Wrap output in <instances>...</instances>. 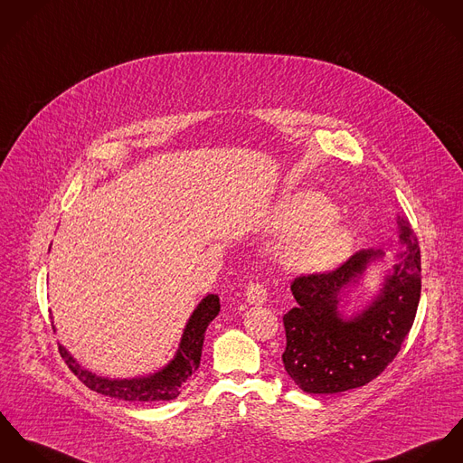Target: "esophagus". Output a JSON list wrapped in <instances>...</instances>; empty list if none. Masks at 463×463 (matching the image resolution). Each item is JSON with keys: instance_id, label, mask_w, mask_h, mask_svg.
<instances>
[{"instance_id": "esophagus-1", "label": "esophagus", "mask_w": 463, "mask_h": 463, "mask_svg": "<svg viewBox=\"0 0 463 463\" xmlns=\"http://www.w3.org/2000/svg\"><path fill=\"white\" fill-rule=\"evenodd\" d=\"M268 300V288L262 282H252L247 289V302L252 306H262Z\"/></svg>"}]
</instances>
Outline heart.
Instances as JSON below:
<instances>
[{
    "label": "heart",
    "instance_id": "heart-1",
    "mask_svg": "<svg viewBox=\"0 0 463 463\" xmlns=\"http://www.w3.org/2000/svg\"><path fill=\"white\" fill-rule=\"evenodd\" d=\"M335 206L319 194H304L293 199L284 211V223L300 232L286 250L284 262L300 271H325L343 262L352 250V234L332 223Z\"/></svg>",
    "mask_w": 463,
    "mask_h": 463
}]
</instances>
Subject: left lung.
I'll use <instances>...</instances> for the list:
<instances>
[{"instance_id": "left-lung-1", "label": "left lung", "mask_w": 463, "mask_h": 463, "mask_svg": "<svg viewBox=\"0 0 463 463\" xmlns=\"http://www.w3.org/2000/svg\"><path fill=\"white\" fill-rule=\"evenodd\" d=\"M405 250L380 295L352 319L339 314L341 291L355 282L380 250H359L330 271L304 273L291 282L297 307L284 314L282 362L308 394L357 389L394 360L411 332L420 298V250L411 227L400 220Z\"/></svg>"}]
</instances>
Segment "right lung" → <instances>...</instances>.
Returning a JSON list of instances; mask_svg holds the SVG:
<instances>
[{"label": "right lung", "instance_id": "1", "mask_svg": "<svg viewBox=\"0 0 463 463\" xmlns=\"http://www.w3.org/2000/svg\"><path fill=\"white\" fill-rule=\"evenodd\" d=\"M220 312V298L218 295H207L206 298L197 306L192 314L177 355L165 369L157 371L151 376L133 378V380H108L96 376L94 373L83 369L76 360L69 355V352L60 345L58 352L69 369L92 391L124 402H170L179 396L184 382L199 369L204 334L207 325Z\"/></svg>", "mask_w": 463, "mask_h": 463}]
</instances>
